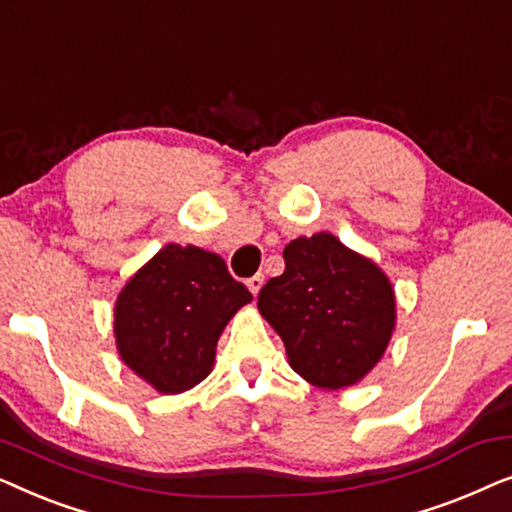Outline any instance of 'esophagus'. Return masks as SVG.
Returning a JSON list of instances; mask_svg holds the SVG:
<instances>
[{
    "mask_svg": "<svg viewBox=\"0 0 512 512\" xmlns=\"http://www.w3.org/2000/svg\"><path fill=\"white\" fill-rule=\"evenodd\" d=\"M263 284H265V277L261 275V272H256L254 277H249V279H247V286H249V291L254 293V296H256L258 291H261V286H263Z\"/></svg>",
    "mask_w": 512,
    "mask_h": 512,
    "instance_id": "1",
    "label": "esophagus"
}]
</instances>
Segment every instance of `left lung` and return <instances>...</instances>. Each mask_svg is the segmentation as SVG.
<instances>
[{
	"label": "left lung",
	"mask_w": 512,
	"mask_h": 512,
	"mask_svg": "<svg viewBox=\"0 0 512 512\" xmlns=\"http://www.w3.org/2000/svg\"><path fill=\"white\" fill-rule=\"evenodd\" d=\"M258 310L284 340L291 368L321 389L359 382L396 321L387 275L331 233L286 244L284 272L258 293Z\"/></svg>",
	"instance_id": "left-lung-1"
}]
</instances>
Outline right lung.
Returning <instances> with one entry per match:
<instances>
[{"label":"right lung","mask_w":512,"mask_h":512,"mask_svg":"<svg viewBox=\"0 0 512 512\" xmlns=\"http://www.w3.org/2000/svg\"><path fill=\"white\" fill-rule=\"evenodd\" d=\"M249 300L223 258L167 244L116 300L118 352L160 394H179L209 375L221 331Z\"/></svg>","instance_id":"add662e5"}]
</instances>
